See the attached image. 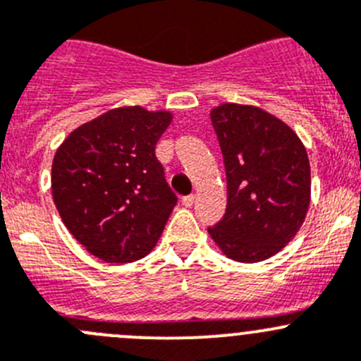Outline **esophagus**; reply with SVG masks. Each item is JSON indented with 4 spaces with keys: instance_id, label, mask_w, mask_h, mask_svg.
Listing matches in <instances>:
<instances>
[{
    "instance_id": "esophagus-1",
    "label": "esophagus",
    "mask_w": 361,
    "mask_h": 361,
    "mask_svg": "<svg viewBox=\"0 0 361 361\" xmlns=\"http://www.w3.org/2000/svg\"><path fill=\"white\" fill-rule=\"evenodd\" d=\"M183 205L184 207H191V205L195 204V195H186V197H183Z\"/></svg>"
}]
</instances>
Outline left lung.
Wrapping results in <instances>:
<instances>
[{
  "label": "left lung",
  "mask_w": 361,
  "mask_h": 361,
  "mask_svg": "<svg viewBox=\"0 0 361 361\" xmlns=\"http://www.w3.org/2000/svg\"><path fill=\"white\" fill-rule=\"evenodd\" d=\"M211 122L225 164L226 211L209 234L228 259H269L296 235L307 216V150L287 123L255 106H218Z\"/></svg>",
  "instance_id": "8db88e82"
}]
</instances>
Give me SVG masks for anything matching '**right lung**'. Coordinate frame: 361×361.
<instances>
[{
    "label": "right lung",
    "mask_w": 361,
    "mask_h": 361,
    "mask_svg": "<svg viewBox=\"0 0 361 361\" xmlns=\"http://www.w3.org/2000/svg\"><path fill=\"white\" fill-rule=\"evenodd\" d=\"M170 122L168 111L111 109L78 127L56 150L54 205L68 232L104 262L145 257L177 205L156 157Z\"/></svg>",
    "instance_id": "add662e5"
}]
</instances>
